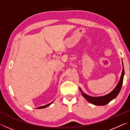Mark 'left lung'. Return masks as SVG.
I'll return each mask as SVG.
<instances>
[{
	"label": "left lung",
	"mask_w": 130,
	"mask_h": 130,
	"mask_svg": "<svg viewBox=\"0 0 130 130\" xmlns=\"http://www.w3.org/2000/svg\"><path fill=\"white\" fill-rule=\"evenodd\" d=\"M122 64L123 66V61H122ZM124 75V67H123L120 78L117 85H116V87L115 88V89H114L112 91L110 92L109 93L106 94V95H104L103 96H99V97L90 96L89 95H88V94H85V93H84V92L82 91V90H81L80 88V90L81 92V94H82L83 96L88 101V102H89L90 103H91L92 104H94L96 105H106L108 104V103H109L110 102H111V101L113 100L114 99H115L118 95V94L119 93L121 88H122Z\"/></svg>",
	"instance_id": "8db88e82"
}]
</instances>
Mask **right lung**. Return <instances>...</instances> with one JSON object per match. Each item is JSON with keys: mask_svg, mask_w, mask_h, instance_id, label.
<instances>
[{"mask_svg": "<svg viewBox=\"0 0 130 130\" xmlns=\"http://www.w3.org/2000/svg\"><path fill=\"white\" fill-rule=\"evenodd\" d=\"M54 102V101H53ZM53 102H52V103H49V104H47V105H43V106H41V107H38V108H37V109H42V108H46V107H48V106H49V105L51 104H52L53 103Z\"/></svg>", "mask_w": 130, "mask_h": 130, "instance_id": "1", "label": "right lung"}]
</instances>
